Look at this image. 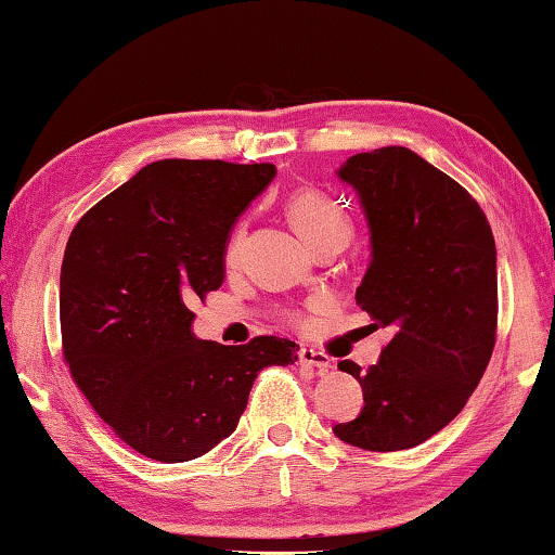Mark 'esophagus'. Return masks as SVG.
<instances>
[{"mask_svg":"<svg viewBox=\"0 0 555 555\" xmlns=\"http://www.w3.org/2000/svg\"><path fill=\"white\" fill-rule=\"evenodd\" d=\"M298 361H300V366H312L315 371H320V374L332 366V361H330L325 351H318V349H310V347L298 349Z\"/></svg>","mask_w":555,"mask_h":555,"instance_id":"obj_1","label":"esophagus"}]
</instances>
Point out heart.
<instances>
[{
    "mask_svg": "<svg viewBox=\"0 0 555 555\" xmlns=\"http://www.w3.org/2000/svg\"><path fill=\"white\" fill-rule=\"evenodd\" d=\"M286 214L291 223L304 235L306 243L318 249L332 240H349L351 235V218L347 208L339 204L335 196L325 194L320 189H300L294 191L286 201ZM247 228L240 223L233 233H230L225 243V261L235 264L240 257V249L245 245ZM294 320H300V315H294Z\"/></svg>",
    "mask_w": 555,
    "mask_h": 555,
    "instance_id": "heart-1",
    "label": "heart"
}]
</instances>
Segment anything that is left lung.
I'll return each mask as SVG.
<instances>
[{"label": "left lung", "mask_w": 555, "mask_h": 555, "mask_svg": "<svg viewBox=\"0 0 555 555\" xmlns=\"http://www.w3.org/2000/svg\"><path fill=\"white\" fill-rule=\"evenodd\" d=\"M371 228V264L357 306L396 335L378 364L339 369L364 390V410L335 435L366 451H402L459 415L498 337V257L486 214L459 181L408 147L347 159Z\"/></svg>", "instance_id": "left-lung-1"}]
</instances>
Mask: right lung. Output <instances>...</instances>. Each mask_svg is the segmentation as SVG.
<instances>
[{
  "mask_svg": "<svg viewBox=\"0 0 555 555\" xmlns=\"http://www.w3.org/2000/svg\"><path fill=\"white\" fill-rule=\"evenodd\" d=\"M276 167L159 159L79 218L60 271L63 357L89 405L130 449L163 463L230 437L264 366L298 359L261 335L225 347L191 335V304L223 284L235 218Z\"/></svg>",
  "mask_w": 555,
  "mask_h": 555,
  "instance_id": "1",
  "label": "right lung"
}]
</instances>
